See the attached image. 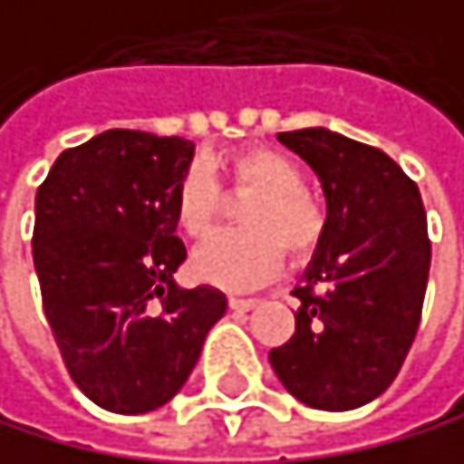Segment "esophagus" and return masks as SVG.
<instances>
[{
	"label": "esophagus",
	"instance_id": "obj_1",
	"mask_svg": "<svg viewBox=\"0 0 464 464\" xmlns=\"http://www.w3.org/2000/svg\"><path fill=\"white\" fill-rule=\"evenodd\" d=\"M257 306V297H229V309L232 312H249Z\"/></svg>",
	"mask_w": 464,
	"mask_h": 464
}]
</instances>
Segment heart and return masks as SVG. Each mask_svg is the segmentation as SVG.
I'll return each instance as SVG.
<instances>
[{
  "instance_id": "1",
  "label": "heart",
  "mask_w": 464,
  "mask_h": 464,
  "mask_svg": "<svg viewBox=\"0 0 464 464\" xmlns=\"http://www.w3.org/2000/svg\"><path fill=\"white\" fill-rule=\"evenodd\" d=\"M237 189L255 195L240 212L246 229L215 232L192 252V275L220 289H252L269 280L283 252L309 255L323 235V212L306 195V175L286 152L252 147L229 161ZM218 209V184L204 167H189L175 189V220L189 235H201Z\"/></svg>"
}]
</instances>
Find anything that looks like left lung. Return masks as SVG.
Listing matches in <instances>:
<instances>
[{"instance_id":"left-lung-1","label":"left lung","mask_w":464,"mask_h":464,"mask_svg":"<svg viewBox=\"0 0 464 464\" xmlns=\"http://www.w3.org/2000/svg\"><path fill=\"white\" fill-rule=\"evenodd\" d=\"M323 184L325 224L295 297V334L269 352L283 388L320 411H352L394 382L430 269L417 184L382 150L325 127L277 132Z\"/></svg>"}]
</instances>
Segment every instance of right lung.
<instances>
[{
    "label": "right lung",
    "mask_w": 464,
    "mask_h": 464,
    "mask_svg": "<svg viewBox=\"0 0 464 464\" xmlns=\"http://www.w3.org/2000/svg\"><path fill=\"white\" fill-rule=\"evenodd\" d=\"M195 144L107 130L64 150L36 192L34 266L44 317L82 392L112 414H147L189 380L227 295L181 289L187 246L175 189Z\"/></svg>",
    "instance_id": "right-lung-1"
}]
</instances>
